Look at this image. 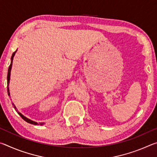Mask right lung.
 Here are the masks:
<instances>
[{"instance_id":"obj_1","label":"right lung","mask_w":157,"mask_h":157,"mask_svg":"<svg viewBox=\"0 0 157 157\" xmlns=\"http://www.w3.org/2000/svg\"><path fill=\"white\" fill-rule=\"evenodd\" d=\"M17 50H16V51L14 52H13V54L12 55L11 57V63H10V65L9 66V68H8V72H7V94H8V95L9 96H10V89H9V84H10V74H11V70H12V62H13V59H14V55L16 54V52H17ZM12 105L14 106V108H15V110L17 111V112L18 113V115H19L21 118H22L23 120H24L25 121L27 122V123H30V124H34V125H37V124H40V125H43V124H44L45 123H36V122L35 121H33L30 120V119L28 118L27 117H25L23 115L22 113H20L19 111H18V109H17V107H15V105H14V103H12Z\"/></svg>"}]
</instances>
